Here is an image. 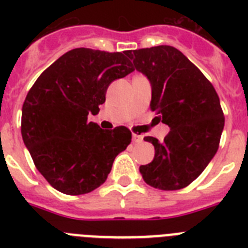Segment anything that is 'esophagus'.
I'll use <instances>...</instances> for the list:
<instances>
[{
  "label": "esophagus",
  "instance_id": "obj_1",
  "mask_svg": "<svg viewBox=\"0 0 248 248\" xmlns=\"http://www.w3.org/2000/svg\"><path fill=\"white\" fill-rule=\"evenodd\" d=\"M144 139L143 135H139V134H133V141L134 143H141Z\"/></svg>",
  "mask_w": 248,
  "mask_h": 248
}]
</instances>
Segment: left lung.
Listing matches in <instances>:
<instances>
[{"label":"left lung","instance_id":"obj_1","mask_svg":"<svg viewBox=\"0 0 248 248\" xmlns=\"http://www.w3.org/2000/svg\"><path fill=\"white\" fill-rule=\"evenodd\" d=\"M134 69L151 85V110L170 128L154 145V160L139 168L148 185L180 190L205 170L220 144L225 118L214 85L180 50L171 46L129 50Z\"/></svg>","mask_w":248,"mask_h":248}]
</instances>
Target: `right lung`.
Wrapping results in <instances>:
<instances>
[{
    "instance_id": "1",
    "label": "right lung",
    "mask_w": 248,
    "mask_h": 248,
    "mask_svg": "<svg viewBox=\"0 0 248 248\" xmlns=\"http://www.w3.org/2000/svg\"><path fill=\"white\" fill-rule=\"evenodd\" d=\"M129 50L76 48L38 77L22 107L21 133L37 170L54 189L83 195L108 177L117 155L131 141L125 126L103 130L97 115L113 80L134 71Z\"/></svg>"
}]
</instances>
